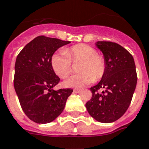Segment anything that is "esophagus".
<instances>
[{
  "label": "esophagus",
  "instance_id": "34e87169",
  "mask_svg": "<svg viewBox=\"0 0 149 149\" xmlns=\"http://www.w3.org/2000/svg\"><path fill=\"white\" fill-rule=\"evenodd\" d=\"M80 91H81V90H80V89H77V88L73 90V91H74V93H79V92H80Z\"/></svg>",
  "mask_w": 149,
  "mask_h": 149
}]
</instances>
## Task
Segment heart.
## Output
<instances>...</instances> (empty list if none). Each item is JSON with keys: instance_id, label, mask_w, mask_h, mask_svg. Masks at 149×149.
<instances>
[{"instance_id": "1", "label": "heart", "mask_w": 149, "mask_h": 149, "mask_svg": "<svg viewBox=\"0 0 149 149\" xmlns=\"http://www.w3.org/2000/svg\"><path fill=\"white\" fill-rule=\"evenodd\" d=\"M79 73L72 75L64 81L68 87H81L102 78L106 70L103 55L86 44H78L54 53L51 58L52 69L60 78H65L72 72V62H79Z\"/></svg>"}]
</instances>
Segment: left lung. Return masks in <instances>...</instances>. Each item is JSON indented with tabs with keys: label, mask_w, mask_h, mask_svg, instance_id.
<instances>
[{
	"label": "left lung",
	"mask_w": 149,
	"mask_h": 149,
	"mask_svg": "<svg viewBox=\"0 0 149 149\" xmlns=\"http://www.w3.org/2000/svg\"><path fill=\"white\" fill-rule=\"evenodd\" d=\"M96 46L103 53L106 70L101 81L91 87L92 97L86 108L95 120L108 123L120 119L127 110L138 77L134 58L127 50L111 41H97Z\"/></svg>",
	"instance_id": "obj_1"
}]
</instances>
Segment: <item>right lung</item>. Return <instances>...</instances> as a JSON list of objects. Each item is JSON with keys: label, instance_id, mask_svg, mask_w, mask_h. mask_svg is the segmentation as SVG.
Listing matches in <instances>:
<instances>
[{"label": "right lung", "instance_id": "obj_1", "mask_svg": "<svg viewBox=\"0 0 149 149\" xmlns=\"http://www.w3.org/2000/svg\"><path fill=\"white\" fill-rule=\"evenodd\" d=\"M70 43L39 36L28 43L17 56L15 90L25 114L37 123H47L55 120L73 91L71 88L53 90L60 79L51 64L54 52Z\"/></svg>", "mask_w": 149, "mask_h": 149}]
</instances>
